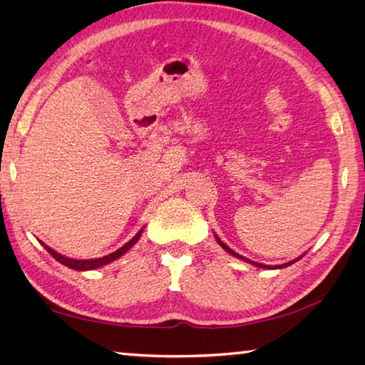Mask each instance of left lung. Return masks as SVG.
<instances>
[{
	"instance_id": "left-lung-1",
	"label": "left lung",
	"mask_w": 365,
	"mask_h": 365,
	"mask_svg": "<svg viewBox=\"0 0 365 365\" xmlns=\"http://www.w3.org/2000/svg\"><path fill=\"white\" fill-rule=\"evenodd\" d=\"M215 240H217V243L222 246V248H224L228 255H232V256H235V257H240V259H243V261H246V262H250V264H252V265H256V267H261V269H274L272 267V265H265V264H259V262H255V261H250V259H246V257H243V256H240L238 252H235V251H232L230 248H228V246L224 243V242H220V238L217 237V235H215ZM299 259V257H298ZM298 259H296V261H298ZM296 261H292V262H287V264H282V265H275V269H283V267H288V265H292L293 262H296Z\"/></svg>"
}]
</instances>
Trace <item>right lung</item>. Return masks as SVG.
I'll list each match as a JSON object with an SVG mask.
<instances>
[{"label": "right lung", "instance_id": "obj_1", "mask_svg": "<svg viewBox=\"0 0 365 365\" xmlns=\"http://www.w3.org/2000/svg\"><path fill=\"white\" fill-rule=\"evenodd\" d=\"M141 233H143V228H141V230L137 235H135V237L130 240V242L123 245L122 248H119V250L114 251V252H110V255H108V256L98 257V259H83V261H82V259H71V257H66L63 255H59V252L51 250L46 245H45V248H46V251L49 252V255H51L54 259H56L58 262L64 264L66 267L73 269V270H93V269H98V267H103V265L113 262V261H115V259H119L120 256L125 255V252L130 250L135 243L138 242L140 237H141Z\"/></svg>", "mask_w": 365, "mask_h": 365}]
</instances>
